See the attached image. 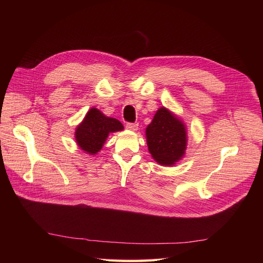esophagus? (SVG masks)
<instances>
[{
    "label": "esophagus",
    "mask_w": 263,
    "mask_h": 263,
    "mask_svg": "<svg viewBox=\"0 0 263 263\" xmlns=\"http://www.w3.org/2000/svg\"><path fill=\"white\" fill-rule=\"evenodd\" d=\"M126 128L129 129V130H133V132H136L138 129V124H136V123H127Z\"/></svg>",
    "instance_id": "obj_1"
}]
</instances>
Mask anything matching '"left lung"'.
I'll return each instance as SVG.
<instances>
[{
    "label": "left lung",
    "mask_w": 263,
    "mask_h": 263,
    "mask_svg": "<svg viewBox=\"0 0 263 263\" xmlns=\"http://www.w3.org/2000/svg\"><path fill=\"white\" fill-rule=\"evenodd\" d=\"M149 153L162 165H173L185 155L186 129L179 117L160 107L146 128Z\"/></svg>",
    "instance_id": "left-lung-1"
}]
</instances>
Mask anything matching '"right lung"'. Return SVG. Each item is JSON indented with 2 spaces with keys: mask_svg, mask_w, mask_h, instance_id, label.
Here are the masks:
<instances>
[{
  "mask_svg": "<svg viewBox=\"0 0 263 263\" xmlns=\"http://www.w3.org/2000/svg\"><path fill=\"white\" fill-rule=\"evenodd\" d=\"M123 129L124 126L118 119L107 117L98 108L92 107L76 128L74 136L81 150L89 155H95L102 149L110 133Z\"/></svg>",
  "mask_w": 263,
  "mask_h": 263,
  "instance_id": "obj_1",
  "label": "right lung"
}]
</instances>
